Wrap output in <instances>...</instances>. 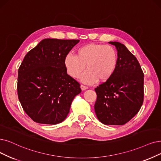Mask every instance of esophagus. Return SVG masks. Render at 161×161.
Segmentation results:
<instances>
[{
    "label": "esophagus",
    "instance_id": "34e87169",
    "mask_svg": "<svg viewBox=\"0 0 161 161\" xmlns=\"http://www.w3.org/2000/svg\"><path fill=\"white\" fill-rule=\"evenodd\" d=\"M80 88H81V89H82V91H85V90L88 89V86H85V85H80Z\"/></svg>",
    "mask_w": 161,
    "mask_h": 161
}]
</instances>
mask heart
Segmentation results:
<instances>
[{
	"mask_svg": "<svg viewBox=\"0 0 161 161\" xmlns=\"http://www.w3.org/2000/svg\"><path fill=\"white\" fill-rule=\"evenodd\" d=\"M118 62V53L113 46L98 43L79 47L76 50V55L69 53L63 59L67 73L74 79L78 78L86 65L87 70L81 75L80 80L88 85L98 80L106 82L110 79L116 70Z\"/></svg>",
	"mask_w": 161,
	"mask_h": 161,
	"instance_id": "heart-1",
	"label": "heart"
}]
</instances>
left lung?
Listing matches in <instances>:
<instances>
[{"label":"left lung","mask_w":161,"mask_h":161,"mask_svg":"<svg viewBox=\"0 0 161 161\" xmlns=\"http://www.w3.org/2000/svg\"><path fill=\"white\" fill-rule=\"evenodd\" d=\"M118 50L116 70L110 79L95 88L97 99L94 110L105 125H122L139 111L144 99V74L140 64L127 47L110 42Z\"/></svg>","instance_id":"obj_1"}]
</instances>
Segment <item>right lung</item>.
Wrapping results in <instances>:
<instances>
[{
  "label": "right lung",
  "mask_w": 161,
  "mask_h": 161,
  "mask_svg": "<svg viewBox=\"0 0 161 161\" xmlns=\"http://www.w3.org/2000/svg\"><path fill=\"white\" fill-rule=\"evenodd\" d=\"M79 40L45 39L28 51L18 69L17 91L23 110L35 122L57 124L65 119L80 85L67 75L66 54Z\"/></svg>",
  "instance_id": "right-lung-1"
}]
</instances>
